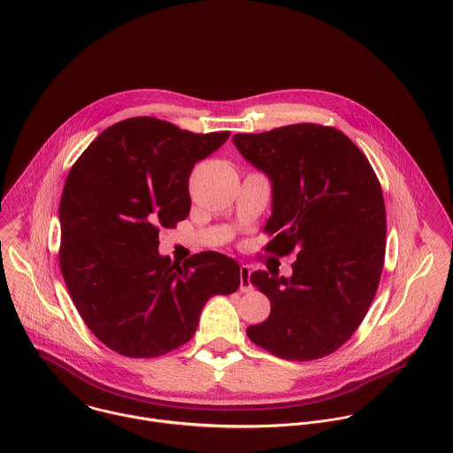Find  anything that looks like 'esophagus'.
<instances>
[{"mask_svg":"<svg viewBox=\"0 0 453 453\" xmlns=\"http://www.w3.org/2000/svg\"><path fill=\"white\" fill-rule=\"evenodd\" d=\"M241 291L248 293L251 291V282H250V275H251V268L248 265H241Z\"/></svg>","mask_w":453,"mask_h":453,"instance_id":"esophagus-1","label":"esophagus"}]
</instances>
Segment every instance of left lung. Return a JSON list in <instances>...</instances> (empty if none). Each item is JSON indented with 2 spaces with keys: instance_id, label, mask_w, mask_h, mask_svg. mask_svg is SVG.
I'll return each mask as SVG.
<instances>
[{
  "instance_id": "obj_1",
  "label": "left lung",
  "mask_w": 453,
  "mask_h": 453,
  "mask_svg": "<svg viewBox=\"0 0 453 453\" xmlns=\"http://www.w3.org/2000/svg\"><path fill=\"white\" fill-rule=\"evenodd\" d=\"M232 141L272 185L265 232L273 239L265 250L298 251L291 277L251 273L272 309L246 333L288 361L324 357L352 336L380 282L388 228L380 183L361 150L333 127L296 124Z\"/></svg>"
}]
</instances>
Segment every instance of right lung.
<instances>
[{"instance_id": "right-lung-1", "label": "right lung", "mask_w": 453, "mask_h": 453, "mask_svg": "<svg viewBox=\"0 0 453 453\" xmlns=\"http://www.w3.org/2000/svg\"><path fill=\"white\" fill-rule=\"evenodd\" d=\"M230 132L194 134L137 117L97 135L67 174L61 272L88 329L127 357L187 343L209 298L241 286L235 259L207 251L183 265L158 253L160 228L190 212L188 178Z\"/></svg>"}]
</instances>
